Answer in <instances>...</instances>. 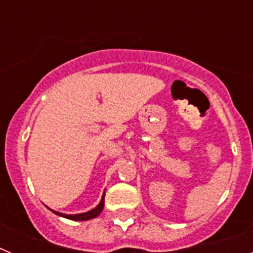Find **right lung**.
Returning <instances> with one entry per match:
<instances>
[{
    "mask_svg": "<svg viewBox=\"0 0 253 253\" xmlns=\"http://www.w3.org/2000/svg\"><path fill=\"white\" fill-rule=\"evenodd\" d=\"M104 204H105V193L104 195H102L101 202L99 203V205H97L95 209L87 211V213L75 214V215H72V214H63V213H59V211H55V210H51V209L50 210L54 214H57V215L63 216V218H67V219H72V220H90V219L96 218V216L100 215V213H101L102 209H104Z\"/></svg>",
    "mask_w": 253,
    "mask_h": 253,
    "instance_id": "right-lung-1",
    "label": "right lung"
}]
</instances>
